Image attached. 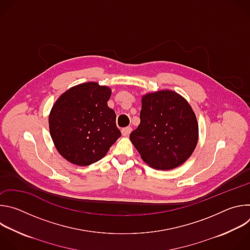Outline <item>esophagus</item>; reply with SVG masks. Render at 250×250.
<instances>
[{
	"label": "esophagus",
	"mask_w": 250,
	"mask_h": 250,
	"mask_svg": "<svg viewBox=\"0 0 250 250\" xmlns=\"http://www.w3.org/2000/svg\"><path fill=\"white\" fill-rule=\"evenodd\" d=\"M131 130H132V128H131V127H129V126H127V127H124V128L122 129V134H123L124 136H128V135H129V133L131 132Z\"/></svg>",
	"instance_id": "1"
}]
</instances>
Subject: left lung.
<instances>
[{"label":"left lung","mask_w":250,"mask_h":250,"mask_svg":"<svg viewBox=\"0 0 250 250\" xmlns=\"http://www.w3.org/2000/svg\"><path fill=\"white\" fill-rule=\"evenodd\" d=\"M139 118L129 139L148 166L171 170L192 155L199 125L192 106L181 95L171 90L144 95Z\"/></svg>","instance_id":"left-lung-1"}]
</instances>
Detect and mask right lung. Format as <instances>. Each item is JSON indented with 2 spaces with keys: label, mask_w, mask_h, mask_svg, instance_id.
I'll return each mask as SVG.
<instances>
[{
  "label": "right lung",
  "mask_w": 250,
  "mask_h": 250,
  "mask_svg": "<svg viewBox=\"0 0 250 250\" xmlns=\"http://www.w3.org/2000/svg\"><path fill=\"white\" fill-rule=\"evenodd\" d=\"M112 90L97 82L76 85L65 91L49 114V131L62 157L72 164L88 166L101 160L122 135L116 113L108 101Z\"/></svg>",
  "instance_id": "obj_1"
}]
</instances>
